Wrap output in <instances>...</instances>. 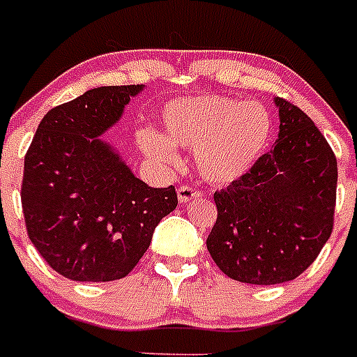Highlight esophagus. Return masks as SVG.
I'll return each mask as SVG.
<instances>
[{
    "label": "esophagus",
    "mask_w": 357,
    "mask_h": 357,
    "mask_svg": "<svg viewBox=\"0 0 357 357\" xmlns=\"http://www.w3.org/2000/svg\"><path fill=\"white\" fill-rule=\"evenodd\" d=\"M176 195H178V200L181 202H189V200H196V198H200L204 192H202L200 189H195L192 185H181V188H178V191H176Z\"/></svg>",
    "instance_id": "34e87169"
}]
</instances>
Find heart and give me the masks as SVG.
<instances>
[{
  "mask_svg": "<svg viewBox=\"0 0 357 357\" xmlns=\"http://www.w3.org/2000/svg\"><path fill=\"white\" fill-rule=\"evenodd\" d=\"M162 126L175 145L195 150L202 176L214 184L246 175L273 134V119L261 104L223 96L176 100L162 113ZM138 143L153 161L176 162L175 146L162 134L145 129Z\"/></svg>",
  "mask_w": 357,
  "mask_h": 357,
  "instance_id": "1",
  "label": "heart"
}]
</instances>
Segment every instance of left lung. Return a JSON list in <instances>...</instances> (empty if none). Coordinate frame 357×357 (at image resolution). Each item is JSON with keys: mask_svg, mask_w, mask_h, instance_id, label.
I'll return each instance as SVG.
<instances>
[{"mask_svg": "<svg viewBox=\"0 0 357 357\" xmlns=\"http://www.w3.org/2000/svg\"><path fill=\"white\" fill-rule=\"evenodd\" d=\"M271 152L214 192L218 219L207 250L228 278L250 285L296 280L312 266L335 223L338 165L305 111L285 99Z\"/></svg>", "mask_w": 357, "mask_h": 357, "instance_id": "left-lung-1", "label": "left lung"}]
</instances>
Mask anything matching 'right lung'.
Masks as SVG:
<instances>
[{
	"mask_svg": "<svg viewBox=\"0 0 357 357\" xmlns=\"http://www.w3.org/2000/svg\"><path fill=\"white\" fill-rule=\"evenodd\" d=\"M143 84L99 86L45 114L24 155L21 202L29 241L74 281H113L136 267L176 191L150 188L99 138Z\"/></svg>",
	"mask_w": 357,
	"mask_h": 357,
	"instance_id": "1",
	"label": "right lung"
}]
</instances>
